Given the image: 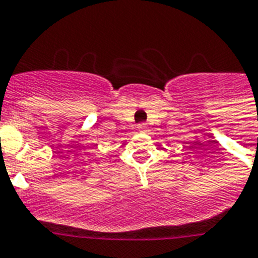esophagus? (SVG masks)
Listing matches in <instances>:
<instances>
[{"label":"esophagus","instance_id":"obj_1","mask_svg":"<svg viewBox=\"0 0 258 258\" xmlns=\"http://www.w3.org/2000/svg\"><path fill=\"white\" fill-rule=\"evenodd\" d=\"M138 130H139V131H146V130H147V124H146V123H139V124H138Z\"/></svg>","mask_w":258,"mask_h":258}]
</instances>
